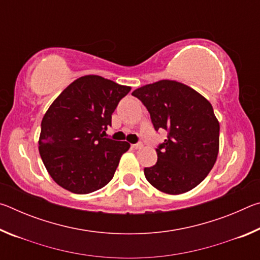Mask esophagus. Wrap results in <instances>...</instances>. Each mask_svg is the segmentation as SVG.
Masks as SVG:
<instances>
[{
  "instance_id": "34e87169",
  "label": "esophagus",
  "mask_w": 260,
  "mask_h": 260,
  "mask_svg": "<svg viewBox=\"0 0 260 260\" xmlns=\"http://www.w3.org/2000/svg\"><path fill=\"white\" fill-rule=\"evenodd\" d=\"M143 147L142 143H135V144H132V148L133 149H141Z\"/></svg>"
}]
</instances>
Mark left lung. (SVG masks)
<instances>
[{"label":"left lung","mask_w":260,"mask_h":260,"mask_svg":"<svg viewBox=\"0 0 260 260\" xmlns=\"http://www.w3.org/2000/svg\"><path fill=\"white\" fill-rule=\"evenodd\" d=\"M150 113L155 131L167 138L158 144L157 162L144 169L149 183L162 192L183 193L203 181L219 151V122L208 100L183 83L160 80L134 90Z\"/></svg>","instance_id":"obj_1"}]
</instances>
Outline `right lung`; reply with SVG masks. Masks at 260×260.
I'll list each match as a JSON object with an SVG mask.
<instances>
[{
    "label": "right lung",
    "instance_id": "obj_1",
    "mask_svg": "<svg viewBox=\"0 0 260 260\" xmlns=\"http://www.w3.org/2000/svg\"><path fill=\"white\" fill-rule=\"evenodd\" d=\"M129 90L131 87L100 76H85L52 102L41 122L39 151L57 184L83 195L111 181L121 155L131 146L103 134Z\"/></svg>",
    "mask_w": 260,
    "mask_h": 260
}]
</instances>
